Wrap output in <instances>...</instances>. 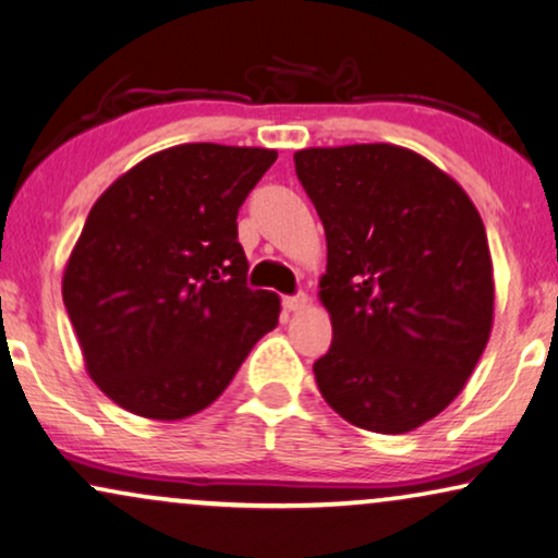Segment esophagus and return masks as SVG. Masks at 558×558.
<instances>
[{
  "label": "esophagus",
  "mask_w": 558,
  "mask_h": 558,
  "mask_svg": "<svg viewBox=\"0 0 558 558\" xmlns=\"http://www.w3.org/2000/svg\"><path fill=\"white\" fill-rule=\"evenodd\" d=\"M283 306L288 312H303L308 306V295L306 293H295V295H286Z\"/></svg>",
  "instance_id": "obj_1"
}]
</instances>
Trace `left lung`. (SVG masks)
Listing matches in <instances>:
<instances>
[{
    "instance_id": "obj_1",
    "label": "left lung",
    "mask_w": 558,
    "mask_h": 558,
    "mask_svg": "<svg viewBox=\"0 0 558 558\" xmlns=\"http://www.w3.org/2000/svg\"><path fill=\"white\" fill-rule=\"evenodd\" d=\"M327 234L331 319L316 386L350 425L401 435L461 393L489 342L495 278L482 216L453 178L393 144L293 154Z\"/></svg>"
}]
</instances>
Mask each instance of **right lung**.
<instances>
[{
  "label": "right lung",
  "instance_id": "obj_1",
  "mask_svg": "<svg viewBox=\"0 0 558 558\" xmlns=\"http://www.w3.org/2000/svg\"><path fill=\"white\" fill-rule=\"evenodd\" d=\"M278 151L182 144L121 174L63 270L89 378L118 407L185 420L221 397L280 299L246 288L236 214Z\"/></svg>",
  "mask_w": 558,
  "mask_h": 558
}]
</instances>
